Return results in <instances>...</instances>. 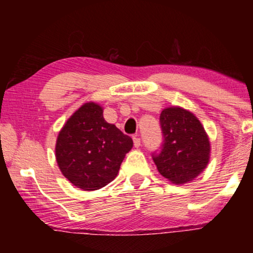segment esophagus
<instances>
[{
  "instance_id": "esophagus-1",
  "label": "esophagus",
  "mask_w": 253,
  "mask_h": 253,
  "mask_svg": "<svg viewBox=\"0 0 253 253\" xmlns=\"http://www.w3.org/2000/svg\"><path fill=\"white\" fill-rule=\"evenodd\" d=\"M133 144H134V146H135V147H139V146H140L141 141H140V138H139L138 135H134V136H133Z\"/></svg>"
}]
</instances>
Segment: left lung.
I'll use <instances>...</instances> for the list:
<instances>
[{"instance_id": "1", "label": "left lung", "mask_w": 253, "mask_h": 253, "mask_svg": "<svg viewBox=\"0 0 253 253\" xmlns=\"http://www.w3.org/2000/svg\"><path fill=\"white\" fill-rule=\"evenodd\" d=\"M161 126L164 144L153 155L159 173L173 184L194 181L211 158V141L201 121L190 110L172 106L162 110Z\"/></svg>"}]
</instances>
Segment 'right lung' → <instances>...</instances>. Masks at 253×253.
<instances>
[{
    "label": "right lung",
    "mask_w": 253,
    "mask_h": 253,
    "mask_svg": "<svg viewBox=\"0 0 253 253\" xmlns=\"http://www.w3.org/2000/svg\"><path fill=\"white\" fill-rule=\"evenodd\" d=\"M133 140L107 123L96 102L81 106L64 124L56 141L57 164L65 178L82 190H97L118 176Z\"/></svg>",
    "instance_id": "right-lung-1"
}]
</instances>
